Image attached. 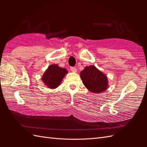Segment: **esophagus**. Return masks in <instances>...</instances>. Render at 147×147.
Returning <instances> with one entry per match:
<instances>
[{
    "label": "esophagus",
    "instance_id": "obj_1",
    "mask_svg": "<svg viewBox=\"0 0 147 147\" xmlns=\"http://www.w3.org/2000/svg\"><path fill=\"white\" fill-rule=\"evenodd\" d=\"M70 69H71V71L73 72V73H76V72L77 71V69L75 67H71Z\"/></svg>",
    "mask_w": 147,
    "mask_h": 147
}]
</instances>
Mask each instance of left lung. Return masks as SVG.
Segmentation results:
<instances>
[{
	"label": "left lung",
	"instance_id": "1",
	"mask_svg": "<svg viewBox=\"0 0 147 147\" xmlns=\"http://www.w3.org/2000/svg\"><path fill=\"white\" fill-rule=\"evenodd\" d=\"M80 77L84 85L93 93H102L107 88V77L94 65L85 67L81 72Z\"/></svg>",
	"mask_w": 147,
	"mask_h": 147
}]
</instances>
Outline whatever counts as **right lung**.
I'll return each instance as SVG.
<instances>
[{"label":"right lung","instance_id":"obj_1","mask_svg":"<svg viewBox=\"0 0 147 147\" xmlns=\"http://www.w3.org/2000/svg\"><path fill=\"white\" fill-rule=\"evenodd\" d=\"M67 71L57 64H52L49 66L42 77V81L50 88H55L60 85L62 79Z\"/></svg>","mask_w":147,"mask_h":147}]
</instances>
